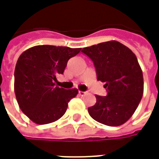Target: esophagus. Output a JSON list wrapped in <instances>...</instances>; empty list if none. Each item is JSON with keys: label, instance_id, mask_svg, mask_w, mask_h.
<instances>
[{"label": "esophagus", "instance_id": "obj_1", "mask_svg": "<svg viewBox=\"0 0 159 159\" xmlns=\"http://www.w3.org/2000/svg\"><path fill=\"white\" fill-rule=\"evenodd\" d=\"M78 93H79V94H80V95H81V96H84V95H85V94H86V93H87V92H83V91H79Z\"/></svg>", "mask_w": 159, "mask_h": 159}]
</instances>
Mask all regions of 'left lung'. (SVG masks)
Returning <instances> with one entry per match:
<instances>
[{
	"label": "left lung",
	"instance_id": "8db88e82",
	"mask_svg": "<svg viewBox=\"0 0 159 159\" xmlns=\"http://www.w3.org/2000/svg\"><path fill=\"white\" fill-rule=\"evenodd\" d=\"M93 60L97 79L105 83L107 96L95 95L96 103L88 108L92 118L108 126H119L133 116L142 98L143 74L135 54L117 41L84 48Z\"/></svg>",
	"mask_w": 159,
	"mask_h": 159
}]
</instances>
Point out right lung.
Returning a JSON list of instances; mask_svg holds the SVG:
<instances>
[{"instance_id": "obj_1", "label": "right lung", "mask_w": 159, "mask_h": 159, "mask_svg": "<svg viewBox=\"0 0 159 159\" xmlns=\"http://www.w3.org/2000/svg\"><path fill=\"white\" fill-rule=\"evenodd\" d=\"M81 48L38 45L21 53L14 70V92L19 108L33 123H53L66 113L76 89L55 86L70 58Z\"/></svg>"}]
</instances>
